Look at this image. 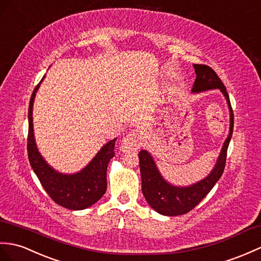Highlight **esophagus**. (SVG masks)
<instances>
[{
	"mask_svg": "<svg viewBox=\"0 0 261 261\" xmlns=\"http://www.w3.org/2000/svg\"><path fill=\"white\" fill-rule=\"evenodd\" d=\"M142 144V137L139 131H131L129 135H126L123 140L121 141L120 149L122 152H133L138 150Z\"/></svg>",
	"mask_w": 261,
	"mask_h": 261,
	"instance_id": "esophagus-1",
	"label": "esophagus"
}]
</instances>
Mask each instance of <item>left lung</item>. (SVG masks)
I'll use <instances>...</instances> for the list:
<instances>
[{"label": "left lung", "instance_id": "1", "mask_svg": "<svg viewBox=\"0 0 261 261\" xmlns=\"http://www.w3.org/2000/svg\"><path fill=\"white\" fill-rule=\"evenodd\" d=\"M193 68H195L197 76L192 86L191 93H200L208 90L218 89L225 96L230 114L229 133L222 144L221 151L218 155L213 170L207 177L190 186L181 187L170 184L163 178L152 154L149 151L141 150L139 152L142 193L150 207L163 216L172 217L189 213L208 195L222 175L226 165L228 145L232 137L233 113L226 87L223 86L219 76L210 66L204 64H193Z\"/></svg>", "mask_w": 261, "mask_h": 261}]
</instances>
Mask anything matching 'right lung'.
Here are the masks:
<instances>
[{
    "instance_id": "obj_1",
    "label": "right lung",
    "mask_w": 261,
    "mask_h": 261,
    "mask_svg": "<svg viewBox=\"0 0 261 261\" xmlns=\"http://www.w3.org/2000/svg\"><path fill=\"white\" fill-rule=\"evenodd\" d=\"M35 87L29 106L28 154L36 177L47 195L58 204L71 210H83L94 204L107 191V169L114 155L117 138L107 142L82 170L63 173L52 168L42 156L35 142L33 130V103L36 92L44 80Z\"/></svg>"
}]
</instances>
